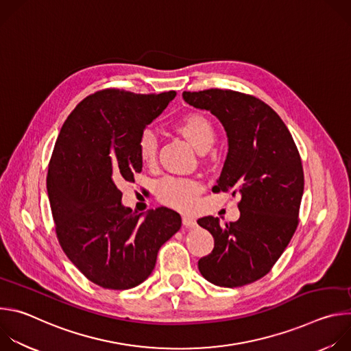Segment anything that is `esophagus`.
<instances>
[{
    "label": "esophagus",
    "instance_id": "obj_1",
    "mask_svg": "<svg viewBox=\"0 0 351 351\" xmlns=\"http://www.w3.org/2000/svg\"><path fill=\"white\" fill-rule=\"evenodd\" d=\"M182 222H183V225L186 228H195L197 226V221L193 217H190V215H183L182 217Z\"/></svg>",
    "mask_w": 351,
    "mask_h": 351
}]
</instances>
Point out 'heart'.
<instances>
[{
  "instance_id": "heart-1",
  "label": "heart",
  "mask_w": 351,
  "mask_h": 351,
  "mask_svg": "<svg viewBox=\"0 0 351 351\" xmlns=\"http://www.w3.org/2000/svg\"><path fill=\"white\" fill-rule=\"evenodd\" d=\"M176 130L197 149L198 153H206L215 141V128L213 122L203 114L191 112L184 115L176 123ZM137 153L143 165L152 167L158 156V138L152 129H144L137 140ZM203 184L193 178L167 176L158 182L156 194L165 206L178 210H190L198 194L202 193Z\"/></svg>"
}]
</instances>
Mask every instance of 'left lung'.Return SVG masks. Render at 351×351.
<instances>
[{"mask_svg": "<svg viewBox=\"0 0 351 351\" xmlns=\"http://www.w3.org/2000/svg\"><path fill=\"white\" fill-rule=\"evenodd\" d=\"M182 95L222 123L228 156L214 189L241 197L236 222L197 221L214 237L213 252L199 258L198 269L221 287L253 283L271 271L298 223L304 172L297 147L279 115L253 95L221 88Z\"/></svg>", "mask_w": 351, "mask_h": 351, "instance_id": "obj_1", "label": "left lung"}]
</instances>
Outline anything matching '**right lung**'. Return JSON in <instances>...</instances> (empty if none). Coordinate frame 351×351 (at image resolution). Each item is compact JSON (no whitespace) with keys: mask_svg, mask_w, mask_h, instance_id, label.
Returning a JSON list of instances; mask_svg holds the SVG:
<instances>
[{"mask_svg":"<svg viewBox=\"0 0 351 351\" xmlns=\"http://www.w3.org/2000/svg\"><path fill=\"white\" fill-rule=\"evenodd\" d=\"M175 97L97 91L77 104L58 134L47 175L57 236L71 263L104 289L144 282L161 245L180 229V215L167 207L134 214L118 189L141 172L138 136Z\"/></svg>","mask_w":351,"mask_h":351,"instance_id":"add662e5","label":"right lung"}]
</instances>
